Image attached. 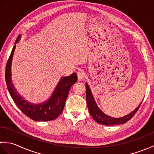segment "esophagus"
Wrapping results in <instances>:
<instances>
[{"label":"esophagus","instance_id":"esophagus-1","mask_svg":"<svg viewBox=\"0 0 154 154\" xmlns=\"http://www.w3.org/2000/svg\"><path fill=\"white\" fill-rule=\"evenodd\" d=\"M77 77L79 81H81L83 79V78L85 77V74L82 71L80 70L77 72Z\"/></svg>","mask_w":154,"mask_h":154}]
</instances>
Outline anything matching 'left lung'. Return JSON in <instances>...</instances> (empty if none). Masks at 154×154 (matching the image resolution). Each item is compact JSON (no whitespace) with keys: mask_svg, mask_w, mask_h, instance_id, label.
<instances>
[{"mask_svg":"<svg viewBox=\"0 0 154 154\" xmlns=\"http://www.w3.org/2000/svg\"><path fill=\"white\" fill-rule=\"evenodd\" d=\"M85 87L87 103L89 113L91 116L93 117V119L95 120L97 122L100 124H103V125L114 126L117 125V124H122L126 123L127 121L131 119L134 116V115L136 113L143 101L142 100V102L139 104L138 106L136 108L135 110H134L132 112L129 113L128 114H127V115L120 118H114L106 115L105 113H104L103 111L99 109V106H97L96 101L94 99L92 92H91V90L87 83H85Z\"/></svg>","mask_w":154,"mask_h":154,"instance_id":"left-lung-1","label":"left lung"}]
</instances>
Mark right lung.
Instances as JSON below:
<instances>
[{"instance_id":"right-lung-1","label":"right lung","mask_w":154,"mask_h":154,"mask_svg":"<svg viewBox=\"0 0 154 154\" xmlns=\"http://www.w3.org/2000/svg\"><path fill=\"white\" fill-rule=\"evenodd\" d=\"M20 39L21 34H20L16 39L15 44L6 63L5 80L8 92L16 106L25 115L30 118L31 119L38 122H45V121L54 120L60 115L63 110L65 100L67 99L71 87L77 81V74L73 73L69 76L62 77L59 81V83L55 88L51 97L43 103L35 104L26 100L21 96L20 94H19L17 89L13 85L11 75V65L13 55L16 46V44Z\"/></svg>"}]
</instances>
